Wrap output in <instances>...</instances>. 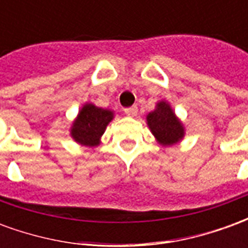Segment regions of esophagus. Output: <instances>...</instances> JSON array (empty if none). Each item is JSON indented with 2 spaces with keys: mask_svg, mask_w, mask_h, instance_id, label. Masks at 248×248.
<instances>
[{
  "mask_svg": "<svg viewBox=\"0 0 248 248\" xmlns=\"http://www.w3.org/2000/svg\"><path fill=\"white\" fill-rule=\"evenodd\" d=\"M137 113H138V108L137 106H131V108H124V114L129 115V117H135Z\"/></svg>",
  "mask_w": 248,
  "mask_h": 248,
  "instance_id": "obj_1",
  "label": "esophagus"
}]
</instances>
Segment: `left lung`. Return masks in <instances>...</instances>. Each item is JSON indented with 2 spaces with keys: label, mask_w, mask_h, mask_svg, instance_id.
I'll return each mask as SVG.
<instances>
[{
  "label": "left lung",
  "mask_w": 248,
  "mask_h": 248,
  "mask_svg": "<svg viewBox=\"0 0 248 248\" xmlns=\"http://www.w3.org/2000/svg\"><path fill=\"white\" fill-rule=\"evenodd\" d=\"M147 124L158 143L172 146L183 140L185 127L166 101L156 103L155 110L147 114Z\"/></svg>",
  "instance_id": "1"
}]
</instances>
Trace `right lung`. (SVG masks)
Wrapping results in <instances>:
<instances>
[{
    "label": "right lung",
    "instance_id": "obj_1",
    "mask_svg": "<svg viewBox=\"0 0 248 248\" xmlns=\"http://www.w3.org/2000/svg\"><path fill=\"white\" fill-rule=\"evenodd\" d=\"M113 118L114 113L111 110L97 108L93 103H85L73 122L70 135L79 145L95 147L99 145L101 137Z\"/></svg>",
    "mask_w": 248,
    "mask_h": 248
}]
</instances>
